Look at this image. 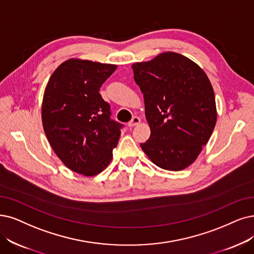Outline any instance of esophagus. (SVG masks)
Returning <instances> with one entry per match:
<instances>
[{
	"mask_svg": "<svg viewBox=\"0 0 254 254\" xmlns=\"http://www.w3.org/2000/svg\"><path fill=\"white\" fill-rule=\"evenodd\" d=\"M140 122L141 121H140V119L138 117H133L132 119H131V121L129 122V123H128V126L129 127H134V126L140 124Z\"/></svg>",
	"mask_w": 254,
	"mask_h": 254,
	"instance_id": "esophagus-1",
	"label": "esophagus"
}]
</instances>
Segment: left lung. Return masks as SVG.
I'll return each instance as SVG.
<instances>
[{"label":"left lung","instance_id":"obj_1","mask_svg":"<svg viewBox=\"0 0 254 254\" xmlns=\"http://www.w3.org/2000/svg\"><path fill=\"white\" fill-rule=\"evenodd\" d=\"M144 95L151 134L140 144L149 159L168 171L194 162L214 131L217 107L210 81L196 63L164 52L131 65Z\"/></svg>","mask_w":254,"mask_h":254}]
</instances>
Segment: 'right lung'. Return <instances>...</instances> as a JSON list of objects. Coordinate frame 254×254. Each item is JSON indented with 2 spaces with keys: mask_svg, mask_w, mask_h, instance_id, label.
Segmentation results:
<instances>
[{
  "mask_svg": "<svg viewBox=\"0 0 254 254\" xmlns=\"http://www.w3.org/2000/svg\"><path fill=\"white\" fill-rule=\"evenodd\" d=\"M116 64L70 58L51 75L43 98L42 121L49 144L64 165L86 177L113 159L122 125L99 90Z\"/></svg>",
  "mask_w": 254,
  "mask_h": 254,
  "instance_id": "right-lung-1",
  "label": "right lung"
}]
</instances>
